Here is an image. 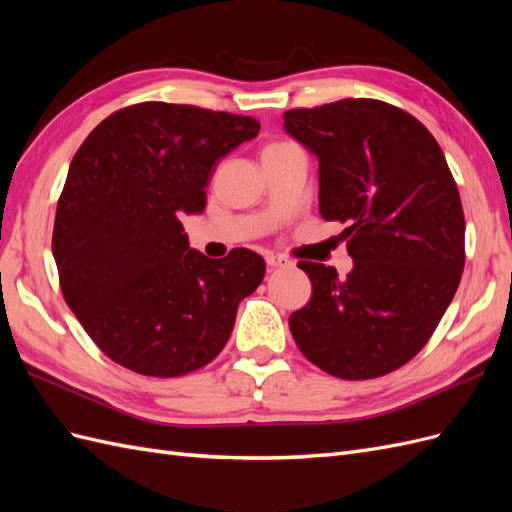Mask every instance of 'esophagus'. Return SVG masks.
<instances>
[{
	"instance_id": "34e87169",
	"label": "esophagus",
	"mask_w": 512,
	"mask_h": 512,
	"mask_svg": "<svg viewBox=\"0 0 512 512\" xmlns=\"http://www.w3.org/2000/svg\"><path fill=\"white\" fill-rule=\"evenodd\" d=\"M267 265L271 269H277V267H288L290 260L284 258V256H277V254H267Z\"/></svg>"
}]
</instances>
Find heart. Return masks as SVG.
<instances>
[{
	"mask_svg": "<svg viewBox=\"0 0 512 512\" xmlns=\"http://www.w3.org/2000/svg\"><path fill=\"white\" fill-rule=\"evenodd\" d=\"M284 145H290V143H271V145H267L265 149H277V147H284Z\"/></svg>",
	"mask_w": 512,
	"mask_h": 512,
	"instance_id": "obj_1",
	"label": "heart"
}]
</instances>
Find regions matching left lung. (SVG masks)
<instances>
[{
  "instance_id": "1",
  "label": "left lung",
  "mask_w": 512,
  "mask_h": 512,
  "mask_svg": "<svg viewBox=\"0 0 512 512\" xmlns=\"http://www.w3.org/2000/svg\"><path fill=\"white\" fill-rule=\"evenodd\" d=\"M318 156L320 215L346 224L354 269L299 260L312 299L288 320L294 342L327 374L369 380L429 342L466 265V220L436 138L401 108L346 98L284 113Z\"/></svg>"
}]
</instances>
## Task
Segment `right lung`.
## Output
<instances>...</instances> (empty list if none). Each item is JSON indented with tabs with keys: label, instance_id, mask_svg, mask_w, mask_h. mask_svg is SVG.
Returning a JSON list of instances; mask_svg holds the SVG:
<instances>
[{
	"label": "right lung",
	"instance_id": "1",
	"mask_svg": "<svg viewBox=\"0 0 512 512\" xmlns=\"http://www.w3.org/2000/svg\"><path fill=\"white\" fill-rule=\"evenodd\" d=\"M254 117L141 102L91 130L61 190L53 256L68 307L121 367L179 378L222 352L265 260L192 250L181 215L207 207L215 164L252 141Z\"/></svg>",
	"mask_w": 512,
	"mask_h": 512
}]
</instances>
